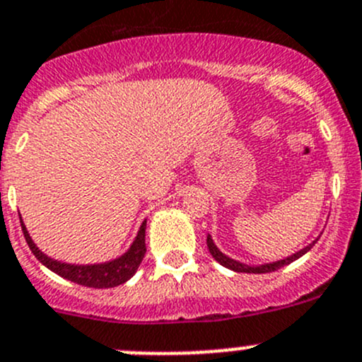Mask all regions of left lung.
<instances>
[{"mask_svg": "<svg viewBox=\"0 0 362 362\" xmlns=\"http://www.w3.org/2000/svg\"><path fill=\"white\" fill-rule=\"evenodd\" d=\"M317 240H318V238H317ZM317 240H313L310 245H306V247L300 249V251H297V252H293V255L286 256V258L278 259V262L262 263V265H247V263L237 262V259L230 258V256H226L224 252H221L219 249H217V245L214 244L212 237H210V235H206V245H209V251H210V255L214 256V259H216V262H219L223 267H226V269L235 270V272H245V274H267V272H274V270L281 269V267L288 265V263L296 262L297 258H300L303 255H306V252L310 251V249L313 247L315 244H317Z\"/></svg>", "mask_w": 362, "mask_h": 362, "instance_id": "left-lung-1", "label": "left lung"}]
</instances>
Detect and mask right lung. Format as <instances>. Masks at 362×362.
Listing matches in <instances>:
<instances>
[{
	"label": "right lung",
	"instance_id": "add662e5",
	"mask_svg": "<svg viewBox=\"0 0 362 362\" xmlns=\"http://www.w3.org/2000/svg\"><path fill=\"white\" fill-rule=\"evenodd\" d=\"M21 226H23L24 238H26L31 252L37 256V259L42 263V265L47 267L49 270H52L54 274L62 276V278L69 279V281L72 283H77V285L88 286V288H113V286L124 285L125 281H129V279L136 274V270H138V267L141 265L146 252V245H145L146 221H143L134 242H132L131 247H129L124 255L111 259V262L93 263V265H74V263H65V262H58V259L49 258V256L44 255V252L35 245V242L31 240L23 219H21Z\"/></svg>",
	"mask_w": 362,
	"mask_h": 362
}]
</instances>
